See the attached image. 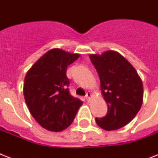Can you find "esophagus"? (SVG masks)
Listing matches in <instances>:
<instances>
[{"label":"esophagus","instance_id":"obj_1","mask_svg":"<svg viewBox=\"0 0 158 158\" xmlns=\"http://www.w3.org/2000/svg\"><path fill=\"white\" fill-rule=\"evenodd\" d=\"M85 98L88 101H90V99L92 98V93H91V92H87V94H86V96H85Z\"/></svg>","mask_w":158,"mask_h":158}]
</instances>
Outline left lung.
Wrapping results in <instances>:
<instances>
[{"label": "left lung", "instance_id": "left-lung-1", "mask_svg": "<svg viewBox=\"0 0 158 158\" xmlns=\"http://www.w3.org/2000/svg\"><path fill=\"white\" fill-rule=\"evenodd\" d=\"M89 57L99 75L102 95L108 106L107 114L96 118L106 131L118 130L130 123L143 103V83L133 66L119 52L108 50Z\"/></svg>", "mask_w": 158, "mask_h": 158}]
</instances>
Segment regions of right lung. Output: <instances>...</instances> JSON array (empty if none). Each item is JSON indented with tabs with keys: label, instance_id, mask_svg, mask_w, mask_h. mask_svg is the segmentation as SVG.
I'll use <instances>...</instances> for the list:
<instances>
[{
	"label": "right lung",
	"instance_id": "right-lung-1",
	"mask_svg": "<svg viewBox=\"0 0 158 158\" xmlns=\"http://www.w3.org/2000/svg\"><path fill=\"white\" fill-rule=\"evenodd\" d=\"M60 48L48 50L26 74L23 95L35 121L50 131L58 132L72 123L83 101L69 92L67 66L79 58Z\"/></svg>",
	"mask_w": 158,
	"mask_h": 158
}]
</instances>
